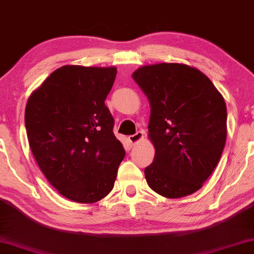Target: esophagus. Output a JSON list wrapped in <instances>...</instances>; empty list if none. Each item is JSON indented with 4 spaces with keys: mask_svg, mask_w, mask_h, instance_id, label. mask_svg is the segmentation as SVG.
Masks as SVG:
<instances>
[{
    "mask_svg": "<svg viewBox=\"0 0 254 254\" xmlns=\"http://www.w3.org/2000/svg\"><path fill=\"white\" fill-rule=\"evenodd\" d=\"M144 137V133L141 132V131H138V132H136L134 134H132V136L129 137V141L132 145H136L138 141H140L141 139H143Z\"/></svg>",
    "mask_w": 254,
    "mask_h": 254,
    "instance_id": "esophagus-1",
    "label": "esophagus"
}]
</instances>
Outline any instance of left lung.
Segmentation results:
<instances>
[{
  "label": "left lung",
  "instance_id": "1",
  "mask_svg": "<svg viewBox=\"0 0 254 254\" xmlns=\"http://www.w3.org/2000/svg\"><path fill=\"white\" fill-rule=\"evenodd\" d=\"M132 77L151 106L148 138L155 154L144 171L147 185L167 198L197 191L225 145L222 94L201 70L185 64L143 66Z\"/></svg>",
  "mask_w": 254,
  "mask_h": 254
}]
</instances>
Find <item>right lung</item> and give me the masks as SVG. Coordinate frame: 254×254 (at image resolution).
Here are the masks:
<instances>
[{"label":"right lung","instance_id":"1","mask_svg":"<svg viewBox=\"0 0 254 254\" xmlns=\"http://www.w3.org/2000/svg\"><path fill=\"white\" fill-rule=\"evenodd\" d=\"M116 67L66 65L30 95L25 127L33 157L60 194L95 203L114 188L123 145L104 101Z\"/></svg>","mask_w":254,"mask_h":254}]
</instances>
